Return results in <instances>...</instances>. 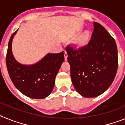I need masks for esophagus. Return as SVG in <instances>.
<instances>
[{
	"label": "esophagus",
	"instance_id": "1",
	"mask_svg": "<svg viewBox=\"0 0 125 125\" xmlns=\"http://www.w3.org/2000/svg\"><path fill=\"white\" fill-rule=\"evenodd\" d=\"M64 56H65V60H67L68 55H67V53L65 50L64 51Z\"/></svg>",
	"mask_w": 125,
	"mask_h": 125
}]
</instances>
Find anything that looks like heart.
Here are the masks:
<instances>
[{
	"mask_svg": "<svg viewBox=\"0 0 125 125\" xmlns=\"http://www.w3.org/2000/svg\"><path fill=\"white\" fill-rule=\"evenodd\" d=\"M89 40V32L88 31H84L81 33L80 35L76 38L75 43L77 45L80 47H83L85 46Z\"/></svg>",
	"mask_w": 125,
	"mask_h": 125,
	"instance_id": "1",
	"label": "heart"
}]
</instances>
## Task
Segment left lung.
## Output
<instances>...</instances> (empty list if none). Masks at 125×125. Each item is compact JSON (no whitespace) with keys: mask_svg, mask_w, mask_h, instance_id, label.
I'll return each mask as SVG.
<instances>
[{"mask_svg":"<svg viewBox=\"0 0 125 125\" xmlns=\"http://www.w3.org/2000/svg\"><path fill=\"white\" fill-rule=\"evenodd\" d=\"M88 44L79 48L66 47L72 82L85 97H94L109 88L116 74L118 50L115 40L104 27L94 22Z\"/></svg>","mask_w":125,"mask_h":125,"instance_id":"obj_1","label":"left lung"}]
</instances>
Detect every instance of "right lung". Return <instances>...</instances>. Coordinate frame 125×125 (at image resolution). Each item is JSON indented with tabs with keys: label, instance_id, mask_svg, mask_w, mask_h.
<instances>
[{
	"label": "right lung",
	"instance_id": "add662e5",
	"mask_svg": "<svg viewBox=\"0 0 125 125\" xmlns=\"http://www.w3.org/2000/svg\"><path fill=\"white\" fill-rule=\"evenodd\" d=\"M17 31L11 35L5 58L12 82L27 97L44 99L52 93L55 77L64 62V52L48 53L37 63L24 65L17 62L12 53V41Z\"/></svg>",
	"mask_w": 125,
	"mask_h": 125
}]
</instances>
